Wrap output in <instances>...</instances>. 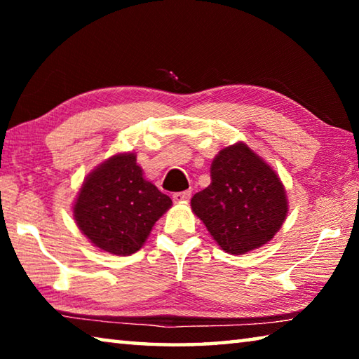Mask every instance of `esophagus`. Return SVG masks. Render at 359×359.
<instances>
[{
	"mask_svg": "<svg viewBox=\"0 0 359 359\" xmlns=\"http://www.w3.org/2000/svg\"><path fill=\"white\" fill-rule=\"evenodd\" d=\"M191 198V191H180V193H174L172 194V199L175 203H185L188 199Z\"/></svg>",
	"mask_w": 359,
	"mask_h": 359,
	"instance_id": "1",
	"label": "esophagus"
}]
</instances>
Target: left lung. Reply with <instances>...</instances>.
<instances>
[{
    "label": "left lung",
    "mask_w": 359,
    "mask_h": 359,
    "mask_svg": "<svg viewBox=\"0 0 359 359\" xmlns=\"http://www.w3.org/2000/svg\"><path fill=\"white\" fill-rule=\"evenodd\" d=\"M210 185L191 198V209L222 250L244 255L269 242L288 214L280 179L244 142L218 151Z\"/></svg>",
    "instance_id": "1"
}]
</instances>
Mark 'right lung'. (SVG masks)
<instances>
[{
    "instance_id": "right-lung-1",
    "label": "right lung",
    "mask_w": 359,
    "mask_h": 359,
    "mask_svg": "<svg viewBox=\"0 0 359 359\" xmlns=\"http://www.w3.org/2000/svg\"><path fill=\"white\" fill-rule=\"evenodd\" d=\"M172 201L144 179L135 154H118L88 174L72 208L79 229L101 250L136 253Z\"/></svg>"
}]
</instances>
